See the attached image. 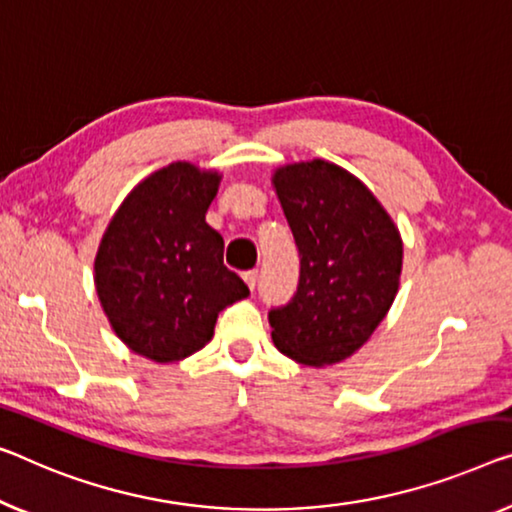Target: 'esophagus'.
<instances>
[{"label":"esophagus","instance_id":"1","mask_svg":"<svg viewBox=\"0 0 512 512\" xmlns=\"http://www.w3.org/2000/svg\"><path fill=\"white\" fill-rule=\"evenodd\" d=\"M243 280H246V285L250 289H255V285H257V271H246V273H243Z\"/></svg>","mask_w":512,"mask_h":512}]
</instances>
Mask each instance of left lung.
<instances>
[{"instance_id": "obj_1", "label": "left lung", "mask_w": 512, "mask_h": 512, "mask_svg": "<svg viewBox=\"0 0 512 512\" xmlns=\"http://www.w3.org/2000/svg\"><path fill=\"white\" fill-rule=\"evenodd\" d=\"M301 257L296 294L269 312L280 354L333 365L361 349L400 287L402 239L361 179L315 158L273 172Z\"/></svg>"}]
</instances>
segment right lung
<instances>
[{"mask_svg":"<svg viewBox=\"0 0 512 512\" xmlns=\"http://www.w3.org/2000/svg\"><path fill=\"white\" fill-rule=\"evenodd\" d=\"M220 174L177 160L137 183L94 262L98 301L119 340L156 363L181 361L213 335L218 312L250 294L223 264L207 223Z\"/></svg>","mask_w":512,"mask_h":512,"instance_id":"add662e5","label":"right lung"}]
</instances>
